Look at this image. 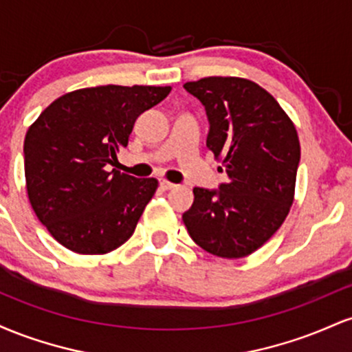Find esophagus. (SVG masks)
Wrapping results in <instances>:
<instances>
[{"instance_id": "1", "label": "esophagus", "mask_w": 352, "mask_h": 352, "mask_svg": "<svg viewBox=\"0 0 352 352\" xmlns=\"http://www.w3.org/2000/svg\"><path fill=\"white\" fill-rule=\"evenodd\" d=\"M160 188L172 190V188H175V184H172V182H167V180H160Z\"/></svg>"}]
</instances>
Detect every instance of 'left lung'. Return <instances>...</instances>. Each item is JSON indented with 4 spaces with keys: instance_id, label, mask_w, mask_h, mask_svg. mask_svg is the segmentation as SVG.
I'll return each instance as SVG.
<instances>
[{
    "instance_id": "left-lung-1",
    "label": "left lung",
    "mask_w": 352,
    "mask_h": 352,
    "mask_svg": "<svg viewBox=\"0 0 352 352\" xmlns=\"http://www.w3.org/2000/svg\"><path fill=\"white\" fill-rule=\"evenodd\" d=\"M184 87L204 104L207 147L228 175L218 190L193 188L184 223L205 252L248 256L274 235L293 204L301 157L296 129L253 80L204 78Z\"/></svg>"
}]
</instances>
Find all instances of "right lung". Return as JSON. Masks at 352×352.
<instances>
[{"mask_svg":"<svg viewBox=\"0 0 352 352\" xmlns=\"http://www.w3.org/2000/svg\"><path fill=\"white\" fill-rule=\"evenodd\" d=\"M170 86H99L67 92L41 112L24 137L31 207L71 252L104 254L132 236L159 182L111 165L127 147L135 119Z\"/></svg>","mask_w":352,"mask_h":352,"instance_id":"1","label":"right lung"}]
</instances>
